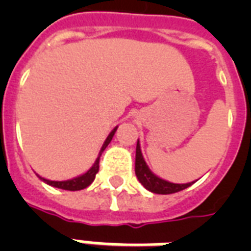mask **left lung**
Here are the masks:
<instances>
[{
	"instance_id": "8db88e82",
	"label": "left lung",
	"mask_w": 251,
	"mask_h": 251,
	"mask_svg": "<svg viewBox=\"0 0 251 251\" xmlns=\"http://www.w3.org/2000/svg\"><path fill=\"white\" fill-rule=\"evenodd\" d=\"M135 175H137L139 182L147 190L152 191L155 194H173V193H177V191H181L191 186L195 182L194 181V182L189 183H172L153 175L146 164L143 156H142L139 141L137 142V151H135Z\"/></svg>"
}]
</instances>
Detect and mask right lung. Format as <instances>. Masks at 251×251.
<instances>
[{"label":"right lung","instance_id":"right-lung-1","mask_svg":"<svg viewBox=\"0 0 251 251\" xmlns=\"http://www.w3.org/2000/svg\"><path fill=\"white\" fill-rule=\"evenodd\" d=\"M116 130H117V127H114V129L110 131V134L108 135L105 142H104V145H102L101 150H100V152H99V156L98 159H96V161H95V164L92 165L90 171H87L84 175L79 176V177H75V178H73V179H68V181H49V179L41 178V177L40 178L43 179L44 182L48 183V185H50V186L58 187V189H64V190L76 191V190H82V189H84V187L87 186H90L91 183H92V181L95 179V177H96V173L99 172V161H100V156H101L102 151H104V150L106 149V146L110 143L114 133H116Z\"/></svg>","mask_w":251,"mask_h":251}]
</instances>
